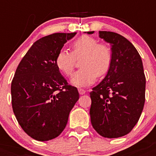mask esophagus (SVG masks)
<instances>
[{
  "label": "esophagus",
  "instance_id": "esophagus-1",
  "mask_svg": "<svg viewBox=\"0 0 156 156\" xmlns=\"http://www.w3.org/2000/svg\"><path fill=\"white\" fill-rule=\"evenodd\" d=\"M78 92L80 95H84L86 93V90L84 89H82V88H78Z\"/></svg>",
  "mask_w": 156,
  "mask_h": 156
}]
</instances>
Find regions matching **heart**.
<instances>
[{"label":"heart","instance_id":"heart-1","mask_svg":"<svg viewBox=\"0 0 156 156\" xmlns=\"http://www.w3.org/2000/svg\"><path fill=\"white\" fill-rule=\"evenodd\" d=\"M81 69L71 78V84L78 87H85L92 85L97 80L98 76L105 75L111 67L112 56L107 45L98 44L91 36L83 35L72 44V52L61 50L55 59L59 70L65 75L72 74L75 59L80 58Z\"/></svg>","mask_w":156,"mask_h":156}]
</instances>
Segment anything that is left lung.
I'll return each mask as SVG.
<instances>
[{"label": "left lung", "instance_id": "left-lung-1", "mask_svg": "<svg viewBox=\"0 0 156 156\" xmlns=\"http://www.w3.org/2000/svg\"><path fill=\"white\" fill-rule=\"evenodd\" d=\"M89 35L94 31H88ZM111 45V67L90 93V121L104 138L126 135L139 120L145 103L146 78L143 61L134 46L117 33L99 31Z\"/></svg>", "mask_w": 156, "mask_h": 156}]
</instances>
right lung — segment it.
<instances>
[{
  "mask_svg": "<svg viewBox=\"0 0 156 156\" xmlns=\"http://www.w3.org/2000/svg\"><path fill=\"white\" fill-rule=\"evenodd\" d=\"M77 33H54L35 41L23 56L11 83L13 113L23 130L35 140L56 138L66 128L79 99L55 63L64 44Z\"/></svg>",
  "mask_w": 156,
  "mask_h": 156,
  "instance_id": "1",
  "label": "right lung"
}]
</instances>
